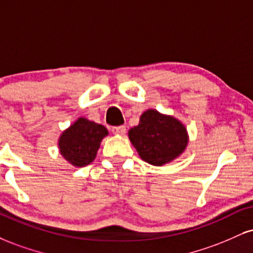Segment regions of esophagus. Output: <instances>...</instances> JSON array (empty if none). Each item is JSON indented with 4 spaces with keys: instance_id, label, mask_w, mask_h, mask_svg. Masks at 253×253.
Listing matches in <instances>:
<instances>
[{
    "instance_id": "obj_1",
    "label": "esophagus",
    "mask_w": 253,
    "mask_h": 253,
    "mask_svg": "<svg viewBox=\"0 0 253 253\" xmlns=\"http://www.w3.org/2000/svg\"><path fill=\"white\" fill-rule=\"evenodd\" d=\"M112 132H113L114 134L125 135V133H126V127H125V126H114V127H112Z\"/></svg>"
}]
</instances>
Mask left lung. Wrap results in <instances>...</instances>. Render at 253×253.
Wrapping results in <instances>:
<instances>
[{"instance_id":"1","label":"left lung","mask_w":253,"mask_h":253,"mask_svg":"<svg viewBox=\"0 0 253 253\" xmlns=\"http://www.w3.org/2000/svg\"><path fill=\"white\" fill-rule=\"evenodd\" d=\"M128 136L140 158L154 166L174 160L188 142L186 128L180 121L154 109L140 117L139 125L129 129Z\"/></svg>"}]
</instances>
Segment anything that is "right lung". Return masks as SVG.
Instances as JSON below:
<instances>
[{"label":"right lung","instance_id":"right-lung-1","mask_svg":"<svg viewBox=\"0 0 253 253\" xmlns=\"http://www.w3.org/2000/svg\"><path fill=\"white\" fill-rule=\"evenodd\" d=\"M108 134L102 125L95 124L84 118H79L60 136L61 154L72 165L82 167L95 159L101 140Z\"/></svg>","mask_w":253,"mask_h":253}]
</instances>
